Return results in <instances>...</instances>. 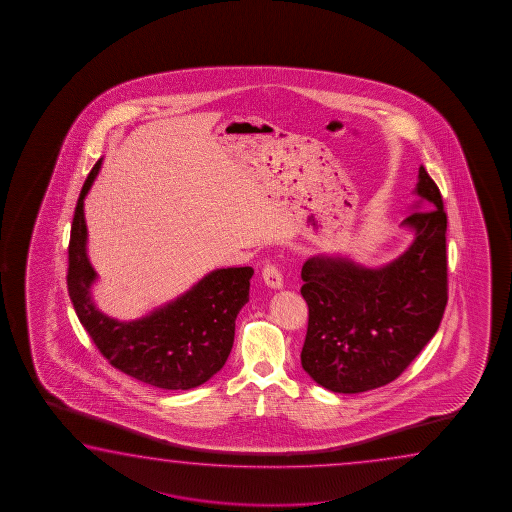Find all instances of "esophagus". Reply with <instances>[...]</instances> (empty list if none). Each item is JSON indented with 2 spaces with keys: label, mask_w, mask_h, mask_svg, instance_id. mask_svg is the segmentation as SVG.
I'll list each match as a JSON object with an SVG mask.
<instances>
[{
  "label": "esophagus",
  "mask_w": 512,
  "mask_h": 512,
  "mask_svg": "<svg viewBox=\"0 0 512 512\" xmlns=\"http://www.w3.org/2000/svg\"><path fill=\"white\" fill-rule=\"evenodd\" d=\"M261 276L265 279V283L270 286V288H283V274L279 272L278 267L276 265H265V269L261 270Z\"/></svg>",
  "instance_id": "1"
}]
</instances>
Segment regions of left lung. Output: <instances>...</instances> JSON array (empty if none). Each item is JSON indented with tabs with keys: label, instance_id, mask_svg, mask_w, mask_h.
<instances>
[{
	"label": "left lung",
	"instance_id": "left-lung-1",
	"mask_svg": "<svg viewBox=\"0 0 512 512\" xmlns=\"http://www.w3.org/2000/svg\"><path fill=\"white\" fill-rule=\"evenodd\" d=\"M416 193V211L401 224L414 231V242L389 265L367 269L324 254L303 265L301 364L324 389L356 394L387 385L439 330L448 303V218L425 166Z\"/></svg>",
	"mask_w": 512,
	"mask_h": 512
}]
</instances>
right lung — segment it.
<instances>
[{
  "mask_svg": "<svg viewBox=\"0 0 512 512\" xmlns=\"http://www.w3.org/2000/svg\"><path fill=\"white\" fill-rule=\"evenodd\" d=\"M96 161L80 191L68 247V292L78 321L107 362L157 389L188 390L208 382L233 349L234 321L249 301L252 267L209 272L186 294L138 321L100 312L91 297L96 272L87 260L84 199L100 170Z\"/></svg>",
  "mask_w": 512,
  "mask_h": 512,
  "instance_id": "right-lung-1",
  "label": "right lung"
}]
</instances>
